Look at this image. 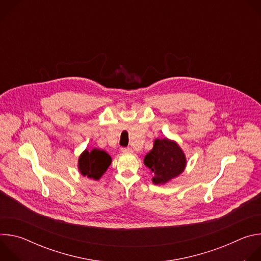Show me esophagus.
Here are the masks:
<instances>
[{"label": "esophagus", "instance_id": "esophagus-1", "mask_svg": "<svg viewBox=\"0 0 261 261\" xmlns=\"http://www.w3.org/2000/svg\"><path fill=\"white\" fill-rule=\"evenodd\" d=\"M121 151H122V153H130V152H132V148L131 147H122Z\"/></svg>", "mask_w": 261, "mask_h": 261}]
</instances>
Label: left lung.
Masks as SVG:
<instances>
[{
    "label": "left lung",
    "instance_id": "obj_1",
    "mask_svg": "<svg viewBox=\"0 0 261 261\" xmlns=\"http://www.w3.org/2000/svg\"><path fill=\"white\" fill-rule=\"evenodd\" d=\"M153 173V182L163 185L178 176L186 168V156L180 146L166 137L156 138L154 146L143 159Z\"/></svg>",
    "mask_w": 261,
    "mask_h": 261
}]
</instances>
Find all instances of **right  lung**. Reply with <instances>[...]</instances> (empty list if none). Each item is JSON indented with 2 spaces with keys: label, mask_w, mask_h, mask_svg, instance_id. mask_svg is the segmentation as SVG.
Returning a JSON list of instances; mask_svg holds the SVG:
<instances>
[{
  "label": "right lung",
  "mask_w": 261,
  "mask_h": 261,
  "mask_svg": "<svg viewBox=\"0 0 261 261\" xmlns=\"http://www.w3.org/2000/svg\"><path fill=\"white\" fill-rule=\"evenodd\" d=\"M110 164L111 157L105 151L96 147L92 151L86 148L79 158L80 172L84 176L95 180L100 179Z\"/></svg>",
  "instance_id": "add662e5"
}]
</instances>
